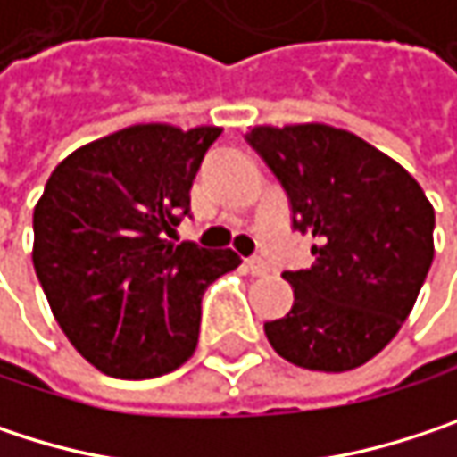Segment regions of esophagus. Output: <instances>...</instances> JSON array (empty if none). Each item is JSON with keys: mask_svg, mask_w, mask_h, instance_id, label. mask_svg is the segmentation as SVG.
<instances>
[{"mask_svg": "<svg viewBox=\"0 0 457 457\" xmlns=\"http://www.w3.org/2000/svg\"><path fill=\"white\" fill-rule=\"evenodd\" d=\"M245 270L251 275H267L270 272V264L264 259H259V256H251V259H245Z\"/></svg>", "mask_w": 457, "mask_h": 457, "instance_id": "obj_1", "label": "esophagus"}]
</instances>
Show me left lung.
<instances>
[{"instance_id":"1","label":"left lung","mask_w":457,"mask_h":457,"mask_svg":"<svg viewBox=\"0 0 457 457\" xmlns=\"http://www.w3.org/2000/svg\"><path fill=\"white\" fill-rule=\"evenodd\" d=\"M251 147L288 193L315 264L283 272L286 318L264 322L272 349L307 370L365 365L403 328L434 259V206L411 174L365 139L328 124L251 127Z\"/></svg>"}]
</instances>
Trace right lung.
Returning <instances> with one entry per match:
<instances>
[{"mask_svg": "<svg viewBox=\"0 0 457 457\" xmlns=\"http://www.w3.org/2000/svg\"><path fill=\"white\" fill-rule=\"evenodd\" d=\"M220 127L135 124L62 158L34 209V270L49 310L100 373L155 378L198 346L201 296L232 248L174 243Z\"/></svg>", "mask_w": 457, "mask_h": 457, "instance_id": "obj_1", "label": "right lung"}]
</instances>
